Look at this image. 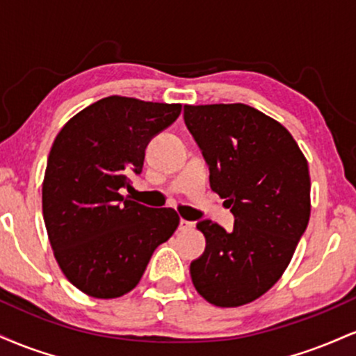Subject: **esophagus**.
<instances>
[{"label": "esophagus", "instance_id": "esophagus-1", "mask_svg": "<svg viewBox=\"0 0 356 356\" xmlns=\"http://www.w3.org/2000/svg\"><path fill=\"white\" fill-rule=\"evenodd\" d=\"M192 226H194V224H192L191 220H186V219L179 220V229L181 231H189V229H192Z\"/></svg>", "mask_w": 356, "mask_h": 356}]
</instances>
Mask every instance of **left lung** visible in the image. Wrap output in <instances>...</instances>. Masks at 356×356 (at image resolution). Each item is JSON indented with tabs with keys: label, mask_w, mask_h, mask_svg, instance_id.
Returning a JSON list of instances; mask_svg holds the SVG:
<instances>
[{
	"label": "left lung",
	"mask_w": 356,
	"mask_h": 356,
	"mask_svg": "<svg viewBox=\"0 0 356 356\" xmlns=\"http://www.w3.org/2000/svg\"><path fill=\"white\" fill-rule=\"evenodd\" d=\"M184 122L234 216L231 232L197 222L206 249L191 263L192 283L220 308L251 303L280 280L308 226V162L280 122L249 105H186Z\"/></svg>",
	"instance_id": "8db88e82"
}]
</instances>
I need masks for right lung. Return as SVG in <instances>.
<instances>
[{
  "instance_id": "right-lung-1",
  "label": "right lung",
  "mask_w": 356,
  "mask_h": 356,
  "mask_svg": "<svg viewBox=\"0 0 356 356\" xmlns=\"http://www.w3.org/2000/svg\"><path fill=\"white\" fill-rule=\"evenodd\" d=\"M181 104L112 95L72 117L53 142L43 181V219L58 266L85 295L132 291L155 248L179 226L177 212L125 199L150 138L172 125Z\"/></svg>"
}]
</instances>
